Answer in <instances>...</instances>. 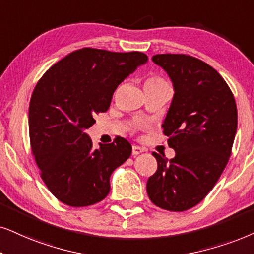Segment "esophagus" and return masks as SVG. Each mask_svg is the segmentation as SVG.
Here are the masks:
<instances>
[{
  "instance_id": "34e87169",
  "label": "esophagus",
  "mask_w": 254,
  "mask_h": 254,
  "mask_svg": "<svg viewBox=\"0 0 254 254\" xmlns=\"http://www.w3.org/2000/svg\"><path fill=\"white\" fill-rule=\"evenodd\" d=\"M142 152H144V149H142L140 146H137V145L132 146V155L133 156L139 155V153H142Z\"/></svg>"
}]
</instances>
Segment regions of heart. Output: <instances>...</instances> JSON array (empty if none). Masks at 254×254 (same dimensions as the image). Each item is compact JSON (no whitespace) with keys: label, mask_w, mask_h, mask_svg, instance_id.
Listing matches in <instances>:
<instances>
[{"label":"heart","mask_w":254,"mask_h":254,"mask_svg":"<svg viewBox=\"0 0 254 254\" xmlns=\"http://www.w3.org/2000/svg\"><path fill=\"white\" fill-rule=\"evenodd\" d=\"M162 84H168L164 79H162L160 77L157 76H152L149 77L145 82V86H151V85H162Z\"/></svg>","instance_id":"1"}]
</instances>
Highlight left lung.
<instances>
[{
  "mask_svg": "<svg viewBox=\"0 0 254 254\" xmlns=\"http://www.w3.org/2000/svg\"><path fill=\"white\" fill-rule=\"evenodd\" d=\"M152 61L175 89L162 127L176 156L152 153L158 168L146 191L158 207L181 212L200 203L225 169L237 132V105L223 77L203 61L183 54H160Z\"/></svg>",
  "mask_w": 254,
  "mask_h": 254,
  "instance_id": "8db88e82",
  "label": "left lung"
}]
</instances>
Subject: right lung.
Listing matches in <instances>:
<instances>
[{"label":"right lung","instance_id":"1","mask_svg":"<svg viewBox=\"0 0 254 254\" xmlns=\"http://www.w3.org/2000/svg\"><path fill=\"white\" fill-rule=\"evenodd\" d=\"M146 62L139 51L83 48L37 82L29 105L31 150L42 179L60 201L89 206L110 192L111 173L129 158L132 146L121 137L94 150L85 130L96 123L95 115L108 110L117 86Z\"/></svg>","mask_w":254,"mask_h":254}]
</instances>
